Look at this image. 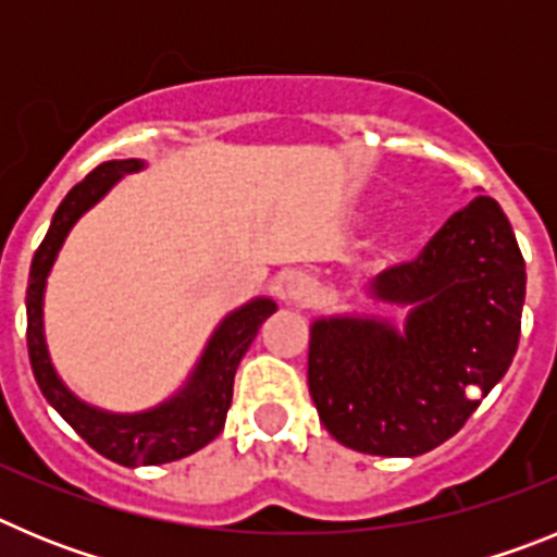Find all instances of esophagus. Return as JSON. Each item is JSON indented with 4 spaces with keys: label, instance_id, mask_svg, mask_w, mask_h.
I'll return each mask as SVG.
<instances>
[{
    "label": "esophagus",
    "instance_id": "obj_1",
    "mask_svg": "<svg viewBox=\"0 0 557 557\" xmlns=\"http://www.w3.org/2000/svg\"><path fill=\"white\" fill-rule=\"evenodd\" d=\"M318 293H321V287H318V282L307 273L293 275L287 284V298L293 304H298V307H309V304H314Z\"/></svg>",
    "mask_w": 557,
    "mask_h": 557
}]
</instances>
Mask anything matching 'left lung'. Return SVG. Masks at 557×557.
Wrapping results in <instances>:
<instances>
[{
  "label": "left lung",
  "instance_id": "obj_1",
  "mask_svg": "<svg viewBox=\"0 0 557 557\" xmlns=\"http://www.w3.org/2000/svg\"><path fill=\"white\" fill-rule=\"evenodd\" d=\"M524 259L505 211L476 195L412 262L379 273L385 318L334 314L309 332V393L334 441L362 455L418 457L449 441L508 373L521 332Z\"/></svg>",
  "mask_w": 557,
  "mask_h": 557
}]
</instances>
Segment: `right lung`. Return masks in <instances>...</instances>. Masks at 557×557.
I'll return each instance as SVG.
<instances>
[{"instance_id": "obj_1", "label": "right lung", "mask_w": 557, "mask_h": 557, "mask_svg": "<svg viewBox=\"0 0 557 557\" xmlns=\"http://www.w3.org/2000/svg\"><path fill=\"white\" fill-rule=\"evenodd\" d=\"M145 170V161H106L72 186L58 206L44 243L38 245L29 264L27 284V351L44 398L61 412L77 435L108 460L136 469V466H161L181 460L191 451L203 449L223 432L234 396V373L239 359L250 348L259 326L275 312L273 298H253L245 307L225 314L220 326L206 343L198 366L191 368L186 385L159 407L141 412H108L91 407L69 391L49 359L44 337V289L47 275L66 243L69 231L95 203H100L116 181L127 172Z\"/></svg>"}]
</instances>
